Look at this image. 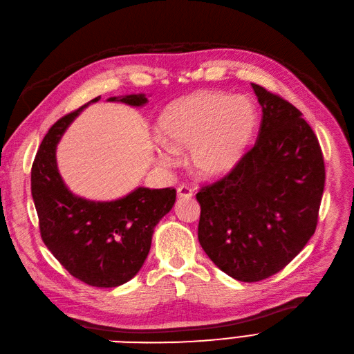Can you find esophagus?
Wrapping results in <instances>:
<instances>
[{
    "mask_svg": "<svg viewBox=\"0 0 354 354\" xmlns=\"http://www.w3.org/2000/svg\"><path fill=\"white\" fill-rule=\"evenodd\" d=\"M192 195H194V191L187 185H180L178 188V196L179 198H191Z\"/></svg>",
    "mask_w": 354,
    "mask_h": 354,
    "instance_id": "esophagus-1",
    "label": "esophagus"
}]
</instances>
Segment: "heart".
I'll return each mask as SVG.
<instances>
[{
    "mask_svg": "<svg viewBox=\"0 0 354 354\" xmlns=\"http://www.w3.org/2000/svg\"><path fill=\"white\" fill-rule=\"evenodd\" d=\"M257 124V110L244 95L199 91L167 105L158 121V159L169 166L174 151L189 147V162L203 178L227 175L240 163Z\"/></svg>",
    "mask_w": 354,
    "mask_h": 354,
    "instance_id": "obj_1",
    "label": "heart"
}]
</instances>
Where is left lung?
<instances>
[{
  "mask_svg": "<svg viewBox=\"0 0 354 354\" xmlns=\"http://www.w3.org/2000/svg\"><path fill=\"white\" fill-rule=\"evenodd\" d=\"M262 121L254 146L220 180L196 194L198 240L224 273L257 282L282 270L313 237L326 167L302 113L252 84Z\"/></svg>",
  "mask_w": 354,
  "mask_h": 354,
  "instance_id": "left-lung-1",
  "label": "left lung"
}]
</instances>
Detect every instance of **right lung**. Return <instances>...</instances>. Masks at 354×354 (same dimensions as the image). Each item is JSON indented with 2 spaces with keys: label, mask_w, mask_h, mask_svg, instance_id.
Wrapping results in <instances>:
<instances>
[{
  "label": "right lung",
  "mask_w": 354,
  "mask_h": 354,
  "mask_svg": "<svg viewBox=\"0 0 354 354\" xmlns=\"http://www.w3.org/2000/svg\"><path fill=\"white\" fill-rule=\"evenodd\" d=\"M57 120L32 166V195L43 243L72 276L97 288H115L134 278L149 254L156 224L172 209L174 188H137L115 201H89L73 195L56 165V146L68 126L91 102ZM131 106L145 94L111 97Z\"/></svg>",
  "instance_id": "1"
}]
</instances>
